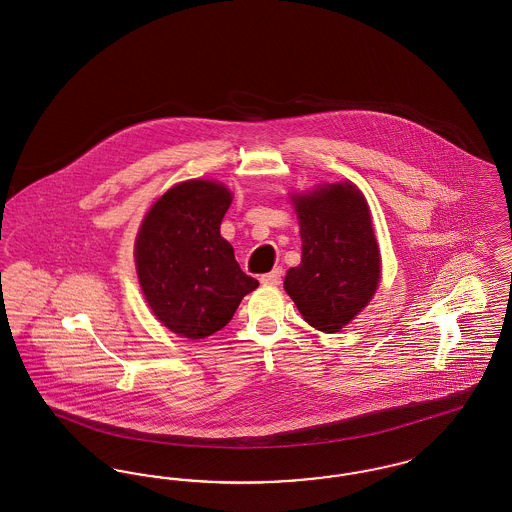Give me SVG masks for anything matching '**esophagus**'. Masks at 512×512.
<instances>
[{"label": "esophagus", "instance_id": "obj_1", "mask_svg": "<svg viewBox=\"0 0 512 512\" xmlns=\"http://www.w3.org/2000/svg\"><path fill=\"white\" fill-rule=\"evenodd\" d=\"M263 284H270V286H278L282 282V268H274L272 272H267L261 276Z\"/></svg>", "mask_w": 512, "mask_h": 512}]
</instances>
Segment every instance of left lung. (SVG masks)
I'll use <instances>...</instances> for the list:
<instances>
[{
	"mask_svg": "<svg viewBox=\"0 0 512 512\" xmlns=\"http://www.w3.org/2000/svg\"><path fill=\"white\" fill-rule=\"evenodd\" d=\"M301 226V265L284 288L317 330L336 332L359 315L380 282V251L363 194L334 184L293 197Z\"/></svg>",
	"mask_w": 512,
	"mask_h": 512,
	"instance_id": "8db88e82",
	"label": "left lung"
}]
</instances>
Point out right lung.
<instances>
[{
  "label": "right lung",
  "mask_w": 512,
  "mask_h": 512,
  "mask_svg": "<svg viewBox=\"0 0 512 512\" xmlns=\"http://www.w3.org/2000/svg\"><path fill=\"white\" fill-rule=\"evenodd\" d=\"M230 203L232 194L220 184L182 182L151 207L136 240L138 278L151 311L190 340L219 332L259 286L220 236Z\"/></svg>",
  "instance_id": "obj_1"
}]
</instances>
